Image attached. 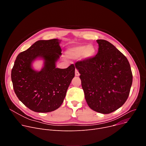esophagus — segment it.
Segmentation results:
<instances>
[{
  "label": "esophagus",
  "instance_id": "obj_1",
  "mask_svg": "<svg viewBox=\"0 0 146 146\" xmlns=\"http://www.w3.org/2000/svg\"><path fill=\"white\" fill-rule=\"evenodd\" d=\"M75 76H80V73H79L77 69H76V70H75Z\"/></svg>",
  "mask_w": 146,
  "mask_h": 146
}]
</instances>
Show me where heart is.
I'll return each instance as SVG.
<instances>
[{
    "mask_svg": "<svg viewBox=\"0 0 146 146\" xmlns=\"http://www.w3.org/2000/svg\"><path fill=\"white\" fill-rule=\"evenodd\" d=\"M96 54V48L92 44L88 46H78L69 48L67 51L69 58L77 59L81 56L86 60H90L94 58Z\"/></svg>",
    "mask_w": 146,
    "mask_h": 146,
    "instance_id": "heart-1",
    "label": "heart"
}]
</instances>
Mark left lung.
I'll return each instance as SVG.
<instances>
[{
    "label": "left lung",
    "instance_id": "1",
    "mask_svg": "<svg viewBox=\"0 0 146 146\" xmlns=\"http://www.w3.org/2000/svg\"><path fill=\"white\" fill-rule=\"evenodd\" d=\"M97 54L90 60L77 62L81 86L89 107L109 114L127 100L132 84L129 62L117 48L105 40H97Z\"/></svg>",
    "mask_w": 146,
    "mask_h": 146
}]
</instances>
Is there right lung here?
Returning <instances> with one entry per match:
<instances>
[{"label": "right lung", "mask_w": 146, "mask_h": 146, "mask_svg": "<svg viewBox=\"0 0 146 146\" xmlns=\"http://www.w3.org/2000/svg\"><path fill=\"white\" fill-rule=\"evenodd\" d=\"M61 40H38L18 54L11 70L14 92L24 105L38 113L58 109L64 102L68 88L74 77L73 64L66 69L56 68L62 55ZM44 60L40 71L34 70L33 62Z\"/></svg>", "instance_id": "1"}]
</instances>
